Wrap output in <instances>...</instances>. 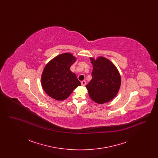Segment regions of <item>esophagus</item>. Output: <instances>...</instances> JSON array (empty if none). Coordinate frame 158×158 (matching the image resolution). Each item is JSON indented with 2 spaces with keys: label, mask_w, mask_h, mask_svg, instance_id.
I'll list each match as a JSON object with an SVG mask.
<instances>
[{
  "label": "esophagus",
  "mask_w": 158,
  "mask_h": 158,
  "mask_svg": "<svg viewBox=\"0 0 158 158\" xmlns=\"http://www.w3.org/2000/svg\"><path fill=\"white\" fill-rule=\"evenodd\" d=\"M86 82L85 81H82L81 82V84H82V86H85V85H86Z\"/></svg>",
  "instance_id": "obj_1"
}]
</instances>
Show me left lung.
Returning a JSON list of instances; mask_svg holds the SVG:
<instances>
[{
	"label": "left lung",
	"instance_id": "1",
	"mask_svg": "<svg viewBox=\"0 0 158 158\" xmlns=\"http://www.w3.org/2000/svg\"><path fill=\"white\" fill-rule=\"evenodd\" d=\"M93 64L92 79L86 88L90 98L98 104L110 101L118 93L121 85V76L111 61L104 57L95 60L90 58Z\"/></svg>",
	"mask_w": 158,
	"mask_h": 158
}]
</instances>
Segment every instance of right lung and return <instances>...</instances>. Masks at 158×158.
Instances as JSON below:
<instances>
[{
  "mask_svg": "<svg viewBox=\"0 0 158 158\" xmlns=\"http://www.w3.org/2000/svg\"><path fill=\"white\" fill-rule=\"evenodd\" d=\"M76 59L64 53L54 57L45 66L41 75L42 86L46 94L56 100H64L81 84L70 68Z\"/></svg>",
  "mask_w": 158,
  "mask_h": 158,
  "instance_id": "add662e5",
  "label": "right lung"
}]
</instances>
